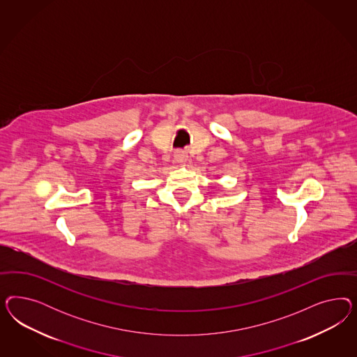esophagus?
Masks as SVG:
<instances>
[{
	"label": "esophagus",
	"instance_id": "obj_1",
	"mask_svg": "<svg viewBox=\"0 0 357 357\" xmlns=\"http://www.w3.org/2000/svg\"><path fill=\"white\" fill-rule=\"evenodd\" d=\"M188 160V155L184 153V151H176L175 153V161L179 163V165H184Z\"/></svg>",
	"mask_w": 357,
	"mask_h": 357
}]
</instances>
